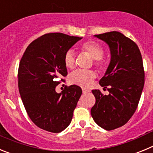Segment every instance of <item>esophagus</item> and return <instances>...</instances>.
Wrapping results in <instances>:
<instances>
[{
  "label": "esophagus",
  "mask_w": 153,
  "mask_h": 153,
  "mask_svg": "<svg viewBox=\"0 0 153 153\" xmlns=\"http://www.w3.org/2000/svg\"><path fill=\"white\" fill-rule=\"evenodd\" d=\"M83 93H84V94H86V93H90V90H86V89H83Z\"/></svg>",
  "instance_id": "obj_1"
}]
</instances>
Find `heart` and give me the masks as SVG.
I'll list each match as a JSON object with an SVG mask.
<instances>
[{"label": "heart", "mask_w": 153, "mask_h": 153, "mask_svg": "<svg viewBox=\"0 0 153 153\" xmlns=\"http://www.w3.org/2000/svg\"><path fill=\"white\" fill-rule=\"evenodd\" d=\"M79 49L83 52L88 53L93 60V63L97 68L102 70L106 67V61L104 60L103 47L94 41H87L79 46ZM75 53L71 49L65 53L63 62L67 69H73L75 66ZM96 78V73L91 70H77L70 74V81L73 84L88 88L93 83Z\"/></svg>", "instance_id": "b5f03b06"}]
</instances>
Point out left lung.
I'll return each mask as SVG.
<instances>
[{"mask_svg": "<svg viewBox=\"0 0 153 153\" xmlns=\"http://www.w3.org/2000/svg\"><path fill=\"white\" fill-rule=\"evenodd\" d=\"M94 36L109 45L111 59L100 80L109 95L92 90L96 103L91 115L97 125L113 130L125 125L136 110L145 82L143 59L136 43L118 31Z\"/></svg>", "mask_w": 153, "mask_h": 153, "instance_id": "8db88e82", "label": "left lung"}]
</instances>
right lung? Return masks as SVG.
<instances>
[{
	"instance_id": "right-lung-1",
	"label": "right lung",
	"mask_w": 153,
	"mask_h": 153,
	"mask_svg": "<svg viewBox=\"0 0 153 153\" xmlns=\"http://www.w3.org/2000/svg\"><path fill=\"white\" fill-rule=\"evenodd\" d=\"M61 33H50L27 47L18 68V88L32 122L51 132H60L71 123L82 90L76 85L56 92L62 76L67 75L65 53L81 40Z\"/></svg>"
}]
</instances>
